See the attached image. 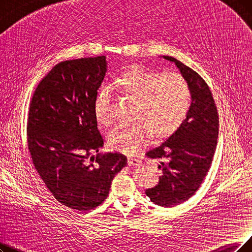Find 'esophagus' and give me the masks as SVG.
Masks as SVG:
<instances>
[{
  "instance_id": "34e87169",
  "label": "esophagus",
  "mask_w": 252,
  "mask_h": 252,
  "mask_svg": "<svg viewBox=\"0 0 252 252\" xmlns=\"http://www.w3.org/2000/svg\"><path fill=\"white\" fill-rule=\"evenodd\" d=\"M128 164L130 166H139L140 164H142V161H140L137 158H129L128 159Z\"/></svg>"
}]
</instances>
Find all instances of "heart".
<instances>
[{
  "label": "heart",
  "mask_w": 252,
  "mask_h": 252,
  "mask_svg": "<svg viewBox=\"0 0 252 252\" xmlns=\"http://www.w3.org/2000/svg\"><path fill=\"white\" fill-rule=\"evenodd\" d=\"M118 92L136 99L132 123L117 124L107 134L108 146L133 154L149 136L159 139L173 134L184 123L192 104V90L179 72H164L134 66L121 73L112 83ZM94 113L101 126L112 123V90H100Z\"/></svg>",
  "instance_id": "obj_1"
}]
</instances>
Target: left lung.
Here are the masks:
<instances>
[{"label": "left lung", "instance_id": "1", "mask_svg": "<svg viewBox=\"0 0 252 252\" xmlns=\"http://www.w3.org/2000/svg\"><path fill=\"white\" fill-rule=\"evenodd\" d=\"M163 58L176 63L192 90V104L184 123L146 152L148 158L159 161L162 173L158 185L147 189L146 194L154 204L172 208L192 196L207 176L217 146L219 117L205 79L175 58Z\"/></svg>", "mask_w": 252, "mask_h": 252}]
</instances>
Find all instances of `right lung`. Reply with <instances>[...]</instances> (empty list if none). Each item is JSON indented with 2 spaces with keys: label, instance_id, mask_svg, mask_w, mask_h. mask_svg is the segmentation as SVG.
<instances>
[{
  "label": "right lung",
  "instance_id": "add662e5",
  "mask_svg": "<svg viewBox=\"0 0 252 252\" xmlns=\"http://www.w3.org/2000/svg\"><path fill=\"white\" fill-rule=\"evenodd\" d=\"M106 72L104 56L57 64L30 102L27 140L32 162L58 202L85 212L101 205L127 165L120 152L101 154L94 102Z\"/></svg>",
  "mask_w": 252,
  "mask_h": 252
}]
</instances>
